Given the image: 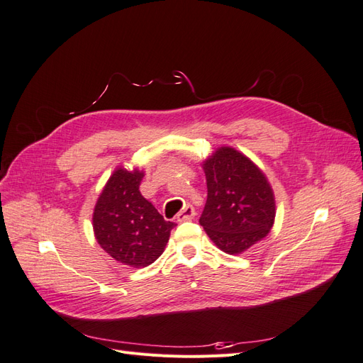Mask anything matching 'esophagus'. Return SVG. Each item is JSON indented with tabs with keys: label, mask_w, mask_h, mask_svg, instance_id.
<instances>
[{
	"label": "esophagus",
	"mask_w": 363,
	"mask_h": 363,
	"mask_svg": "<svg viewBox=\"0 0 363 363\" xmlns=\"http://www.w3.org/2000/svg\"><path fill=\"white\" fill-rule=\"evenodd\" d=\"M196 213H195V208L191 206V204H186L182 211H180V213L177 215V221L179 223H182V221H189V219H192L194 216H195Z\"/></svg>",
	"instance_id": "esophagus-1"
}]
</instances>
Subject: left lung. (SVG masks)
<instances>
[{
    "instance_id": "8db88e82",
    "label": "left lung",
    "mask_w": 363,
    "mask_h": 363,
    "mask_svg": "<svg viewBox=\"0 0 363 363\" xmlns=\"http://www.w3.org/2000/svg\"><path fill=\"white\" fill-rule=\"evenodd\" d=\"M207 201L200 224L227 255H240L265 238L276 218L274 192L242 152L218 148L204 160Z\"/></svg>"
}]
</instances>
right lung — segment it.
<instances>
[{"label": "right lung", "mask_w": 363, "mask_h": 363, "mask_svg": "<svg viewBox=\"0 0 363 363\" xmlns=\"http://www.w3.org/2000/svg\"><path fill=\"white\" fill-rule=\"evenodd\" d=\"M144 171L116 168L98 196L92 225L101 248L115 260L142 268L157 260L175 225L142 196Z\"/></svg>", "instance_id": "add662e5"}]
</instances>
